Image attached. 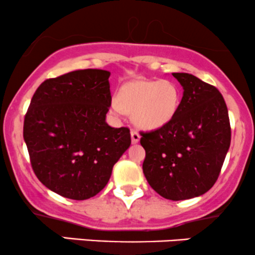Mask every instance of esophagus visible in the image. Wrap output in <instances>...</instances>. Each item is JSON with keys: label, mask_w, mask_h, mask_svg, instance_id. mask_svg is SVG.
Listing matches in <instances>:
<instances>
[{"label": "esophagus", "mask_w": 255, "mask_h": 255, "mask_svg": "<svg viewBox=\"0 0 255 255\" xmlns=\"http://www.w3.org/2000/svg\"><path fill=\"white\" fill-rule=\"evenodd\" d=\"M130 136H131V142H133V144H136V142H139L140 134L137 133L135 129L130 130Z\"/></svg>", "instance_id": "1"}]
</instances>
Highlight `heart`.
<instances>
[{"label":"heart","mask_w":255,"mask_h":255,"mask_svg":"<svg viewBox=\"0 0 255 255\" xmlns=\"http://www.w3.org/2000/svg\"><path fill=\"white\" fill-rule=\"evenodd\" d=\"M180 104V89L174 81L137 79L120 87L111 109L115 114H131L137 127L153 130L168 125Z\"/></svg>","instance_id":"obj_1"}]
</instances>
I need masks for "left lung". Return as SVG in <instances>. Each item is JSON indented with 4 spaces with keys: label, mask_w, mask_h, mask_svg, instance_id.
<instances>
[{
    "label": "left lung",
    "mask_w": 255,
    "mask_h": 255,
    "mask_svg": "<svg viewBox=\"0 0 255 255\" xmlns=\"http://www.w3.org/2000/svg\"><path fill=\"white\" fill-rule=\"evenodd\" d=\"M183 87L175 118L152 131H141L146 156L142 171L158 194L169 200L203 195L219 176L231 140L228 108L212 85L172 73Z\"/></svg>",
    "instance_id": "1"
}]
</instances>
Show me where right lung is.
I'll list each match as a JSON object with an SVG mask.
<instances>
[{
	"label": "right lung",
	"instance_id": "1",
	"mask_svg": "<svg viewBox=\"0 0 255 255\" xmlns=\"http://www.w3.org/2000/svg\"><path fill=\"white\" fill-rule=\"evenodd\" d=\"M110 72L79 69L46 79L25 115L32 169L46 188L74 200L95 197L130 145L127 127L105 122Z\"/></svg>",
	"mask_w": 255,
	"mask_h": 255
}]
</instances>
